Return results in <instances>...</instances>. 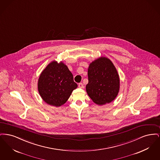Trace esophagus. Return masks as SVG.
I'll list each match as a JSON object with an SVG mask.
<instances>
[{
  "label": "esophagus",
  "instance_id": "1",
  "mask_svg": "<svg viewBox=\"0 0 160 160\" xmlns=\"http://www.w3.org/2000/svg\"><path fill=\"white\" fill-rule=\"evenodd\" d=\"M78 87L80 88H82V89H83L84 88V84L82 83H80L78 84Z\"/></svg>",
  "mask_w": 160,
  "mask_h": 160
}]
</instances>
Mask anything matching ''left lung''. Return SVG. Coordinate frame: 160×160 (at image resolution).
Listing matches in <instances>:
<instances>
[{
	"mask_svg": "<svg viewBox=\"0 0 160 160\" xmlns=\"http://www.w3.org/2000/svg\"><path fill=\"white\" fill-rule=\"evenodd\" d=\"M88 75V83L86 89L95 103L103 105L114 100L119 92L120 80L112 61L101 57L92 62Z\"/></svg>",
	"mask_w": 160,
	"mask_h": 160,
	"instance_id": "left-lung-1",
	"label": "left lung"
}]
</instances>
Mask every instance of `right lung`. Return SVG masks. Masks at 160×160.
<instances>
[{
    "mask_svg": "<svg viewBox=\"0 0 160 160\" xmlns=\"http://www.w3.org/2000/svg\"><path fill=\"white\" fill-rule=\"evenodd\" d=\"M77 88L73 76L62 62L53 61L41 74L38 80L39 93L46 103L59 107L68 99L72 92Z\"/></svg>",
    "mask_w": 160,
    "mask_h": 160,
    "instance_id": "right-lung-1",
    "label": "right lung"
}]
</instances>
